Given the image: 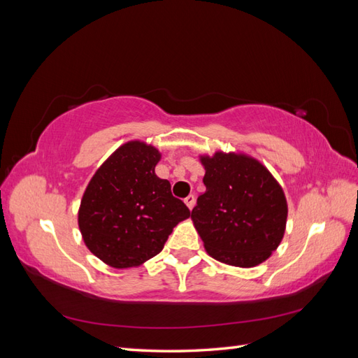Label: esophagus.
Instances as JSON below:
<instances>
[{"mask_svg": "<svg viewBox=\"0 0 358 358\" xmlns=\"http://www.w3.org/2000/svg\"><path fill=\"white\" fill-rule=\"evenodd\" d=\"M195 201H196V199H195V195H189V196H186V198H185V203H186V206L189 207V209H190V210H192V209H194V206H195Z\"/></svg>", "mask_w": 358, "mask_h": 358, "instance_id": "34e87169", "label": "esophagus"}]
</instances>
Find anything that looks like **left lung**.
<instances>
[{
    "label": "left lung",
    "mask_w": 358,
    "mask_h": 358,
    "mask_svg": "<svg viewBox=\"0 0 358 358\" xmlns=\"http://www.w3.org/2000/svg\"><path fill=\"white\" fill-rule=\"evenodd\" d=\"M206 192L190 218L213 259L250 268L267 261L285 234L284 190L265 166L243 152L199 155Z\"/></svg>",
    "instance_id": "obj_1"
}]
</instances>
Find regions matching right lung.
I'll return each instance as SVG.
<instances>
[{"label": "right lung", "mask_w": 358, "mask_h": 358, "mask_svg": "<svg viewBox=\"0 0 358 358\" xmlns=\"http://www.w3.org/2000/svg\"><path fill=\"white\" fill-rule=\"evenodd\" d=\"M159 149L122 145L96 171L82 196L78 222L88 250L113 268L138 267L155 255L190 210L155 176Z\"/></svg>", "instance_id": "add662e5"}]
</instances>
